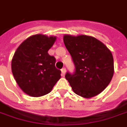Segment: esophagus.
<instances>
[{"instance_id": "1", "label": "esophagus", "mask_w": 127, "mask_h": 127, "mask_svg": "<svg viewBox=\"0 0 127 127\" xmlns=\"http://www.w3.org/2000/svg\"><path fill=\"white\" fill-rule=\"evenodd\" d=\"M61 71H62V75L64 76V74H65V72H66V69L64 67V68H63V69L61 70Z\"/></svg>"}]
</instances>
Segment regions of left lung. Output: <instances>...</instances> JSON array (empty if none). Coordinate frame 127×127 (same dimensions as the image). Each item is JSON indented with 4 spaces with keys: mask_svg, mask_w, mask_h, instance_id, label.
I'll list each match as a JSON object with an SVG mask.
<instances>
[{
    "mask_svg": "<svg viewBox=\"0 0 127 127\" xmlns=\"http://www.w3.org/2000/svg\"><path fill=\"white\" fill-rule=\"evenodd\" d=\"M75 71L67 72L68 80L74 93L89 98L101 93L114 75V58L111 51L101 41L86 35L63 36Z\"/></svg>",
    "mask_w": 127,
    "mask_h": 127,
    "instance_id": "8db88e82",
    "label": "left lung"
}]
</instances>
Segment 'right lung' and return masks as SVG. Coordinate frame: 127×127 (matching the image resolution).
<instances>
[{"label": "right lung", "instance_id": "1", "mask_svg": "<svg viewBox=\"0 0 127 127\" xmlns=\"http://www.w3.org/2000/svg\"><path fill=\"white\" fill-rule=\"evenodd\" d=\"M56 36H31L17 48L11 61L13 75L20 88L32 97L50 93L61 78L55 57L48 54Z\"/></svg>", "mask_w": 127, "mask_h": 127}]
</instances>
